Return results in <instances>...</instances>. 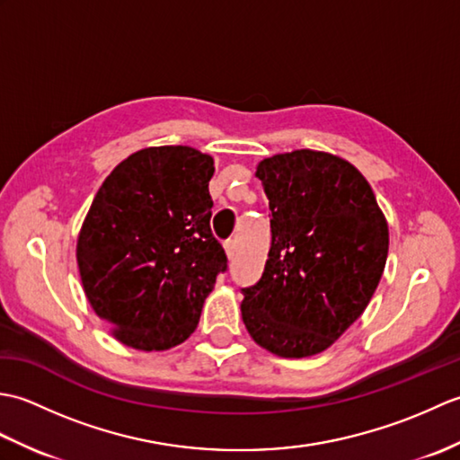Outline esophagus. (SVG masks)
I'll return each mask as SVG.
<instances>
[{
	"instance_id": "esophagus-1",
	"label": "esophagus",
	"mask_w": 460,
	"mask_h": 460,
	"mask_svg": "<svg viewBox=\"0 0 460 460\" xmlns=\"http://www.w3.org/2000/svg\"><path fill=\"white\" fill-rule=\"evenodd\" d=\"M225 252H227L229 259L235 257V241H227V243H225Z\"/></svg>"
}]
</instances>
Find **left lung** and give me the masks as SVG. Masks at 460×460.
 <instances>
[{
    "mask_svg": "<svg viewBox=\"0 0 460 460\" xmlns=\"http://www.w3.org/2000/svg\"><path fill=\"white\" fill-rule=\"evenodd\" d=\"M270 251L241 288L251 338L280 358L328 349L361 316L384 275L389 229L367 180L340 155L295 150L259 162Z\"/></svg>",
    "mask_w": 460,
    "mask_h": 460,
    "instance_id": "obj_1",
    "label": "left lung"
}]
</instances>
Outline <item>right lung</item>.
Segmentation results:
<instances>
[{
  "mask_svg": "<svg viewBox=\"0 0 460 460\" xmlns=\"http://www.w3.org/2000/svg\"><path fill=\"white\" fill-rule=\"evenodd\" d=\"M213 158L190 146L130 154L96 191L76 239L84 295L124 346L162 351L198 328L227 257L213 237Z\"/></svg>",
  "mask_w": 460,
  "mask_h": 460,
  "instance_id": "1",
  "label": "right lung"
}]
</instances>
